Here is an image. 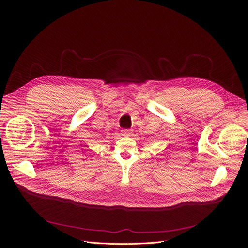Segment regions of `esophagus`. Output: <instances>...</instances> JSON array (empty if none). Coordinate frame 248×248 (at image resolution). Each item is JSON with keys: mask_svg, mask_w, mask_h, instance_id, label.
<instances>
[{"mask_svg": "<svg viewBox=\"0 0 248 248\" xmlns=\"http://www.w3.org/2000/svg\"><path fill=\"white\" fill-rule=\"evenodd\" d=\"M122 133H123L124 136H131L133 134V131H132V129L124 128V129H122Z\"/></svg>", "mask_w": 248, "mask_h": 248, "instance_id": "esophagus-1", "label": "esophagus"}]
</instances>
